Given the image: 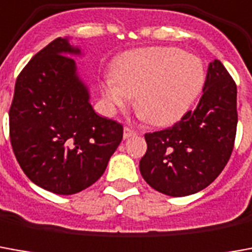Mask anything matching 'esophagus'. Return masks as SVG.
Instances as JSON below:
<instances>
[{
  "mask_svg": "<svg viewBox=\"0 0 252 252\" xmlns=\"http://www.w3.org/2000/svg\"><path fill=\"white\" fill-rule=\"evenodd\" d=\"M136 135H138V131H135L131 126H126L124 128V139L131 138V136H136Z\"/></svg>",
  "mask_w": 252,
  "mask_h": 252,
  "instance_id": "esophagus-1",
  "label": "esophagus"
}]
</instances>
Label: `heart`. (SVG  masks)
<instances>
[{
    "label": "heart",
    "instance_id": "heart-1",
    "mask_svg": "<svg viewBox=\"0 0 252 252\" xmlns=\"http://www.w3.org/2000/svg\"><path fill=\"white\" fill-rule=\"evenodd\" d=\"M205 82V66L196 56L177 47H147L123 56L102 93L110 106L119 109L136 96V109L146 120L168 126L187 113Z\"/></svg>",
    "mask_w": 252,
    "mask_h": 252
}]
</instances>
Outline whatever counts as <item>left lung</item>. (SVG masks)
<instances>
[{
  "label": "left lung",
  "instance_id": "8db88e82",
  "mask_svg": "<svg viewBox=\"0 0 252 252\" xmlns=\"http://www.w3.org/2000/svg\"><path fill=\"white\" fill-rule=\"evenodd\" d=\"M236 95L235 80L214 60L196 109L175 126L144 135L147 151L139 169L150 187L169 196H186L217 179L235 146Z\"/></svg>",
  "mask_w": 252,
  "mask_h": 252
}]
</instances>
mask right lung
<instances>
[{
    "label": "right lung",
    "mask_w": 252,
    "mask_h": 252,
    "mask_svg": "<svg viewBox=\"0 0 252 252\" xmlns=\"http://www.w3.org/2000/svg\"><path fill=\"white\" fill-rule=\"evenodd\" d=\"M79 49L57 38L19 73L9 109L10 144L30 180L59 195L80 192L105 172L124 128L101 117L66 56Z\"/></svg>",
    "instance_id": "add662e5"
}]
</instances>
